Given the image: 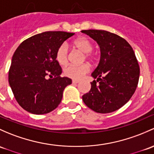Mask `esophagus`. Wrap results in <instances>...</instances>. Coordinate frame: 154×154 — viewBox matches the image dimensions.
Masks as SVG:
<instances>
[{
	"mask_svg": "<svg viewBox=\"0 0 154 154\" xmlns=\"http://www.w3.org/2000/svg\"><path fill=\"white\" fill-rule=\"evenodd\" d=\"M72 83H73V84H77V83H79V81H78V80H72Z\"/></svg>",
	"mask_w": 154,
	"mask_h": 154,
	"instance_id": "obj_1",
	"label": "esophagus"
}]
</instances>
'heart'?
<instances>
[{"instance_id":"heart-1","label":"heart","mask_w":154,"mask_h":154,"mask_svg":"<svg viewBox=\"0 0 154 154\" xmlns=\"http://www.w3.org/2000/svg\"><path fill=\"white\" fill-rule=\"evenodd\" d=\"M73 45L75 48L80 50L82 53H84L83 59H86L88 60L93 62L94 60V57L91 54V51L93 49L91 43L87 38L80 37L76 39L73 42ZM68 54L69 50L68 46L66 43L60 45L56 51V60L58 63L61 66H65L68 62ZM90 70V67L88 64H82L80 66H67L64 69V74L66 77L72 78L74 80H79L87 74Z\"/></svg>"}]
</instances>
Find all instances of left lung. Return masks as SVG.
Returning <instances> with one entry per match:
<instances>
[{"label": "left lung", "mask_w": 154, "mask_h": 154, "mask_svg": "<svg viewBox=\"0 0 154 154\" xmlns=\"http://www.w3.org/2000/svg\"><path fill=\"white\" fill-rule=\"evenodd\" d=\"M97 43L100 60L91 74L89 92L82 96L88 108L100 114L115 111L129 101L140 77L134 50L124 38L104 30H82ZM99 82V84L96 82Z\"/></svg>", "instance_id": "1"}]
</instances>
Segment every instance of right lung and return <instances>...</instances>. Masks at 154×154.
I'll list each match as a JSON object with an SVG mask.
<instances>
[{
	"label": "right lung",
	"instance_id": "add662e5",
	"mask_svg": "<svg viewBox=\"0 0 154 154\" xmlns=\"http://www.w3.org/2000/svg\"><path fill=\"white\" fill-rule=\"evenodd\" d=\"M74 33L45 32L22 42L12 56L9 83L18 104L28 112L44 114L59 106L63 92L72 84L61 77L56 51Z\"/></svg>",
	"mask_w": 154,
	"mask_h": 154
}]
</instances>
